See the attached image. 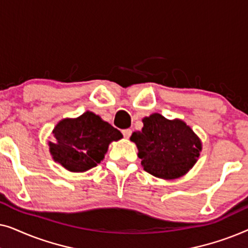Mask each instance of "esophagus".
Listing matches in <instances>:
<instances>
[{"mask_svg": "<svg viewBox=\"0 0 248 248\" xmlns=\"http://www.w3.org/2000/svg\"><path fill=\"white\" fill-rule=\"evenodd\" d=\"M122 133H123L124 138L128 139V138L131 137V134H132V130H130V128H125V130L122 131Z\"/></svg>", "mask_w": 248, "mask_h": 248, "instance_id": "34e87169", "label": "esophagus"}]
</instances>
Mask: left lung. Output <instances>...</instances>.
<instances>
[{
	"instance_id": "left-lung-1",
	"label": "left lung",
	"mask_w": 248,
	"mask_h": 248,
	"mask_svg": "<svg viewBox=\"0 0 248 248\" xmlns=\"http://www.w3.org/2000/svg\"><path fill=\"white\" fill-rule=\"evenodd\" d=\"M143 127L130 140L137 144L141 165L149 174L162 179L185 175L200 157L202 143L184 121L167 120L155 113L144 117Z\"/></svg>"
}]
</instances>
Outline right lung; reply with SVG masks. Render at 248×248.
Listing matches in <instances>:
<instances>
[{
	"label": "right lung",
	"instance_id": "right-lung-1",
	"mask_svg": "<svg viewBox=\"0 0 248 248\" xmlns=\"http://www.w3.org/2000/svg\"><path fill=\"white\" fill-rule=\"evenodd\" d=\"M49 152L56 162L67 170L82 172L96 167L103 160L110 142L123 135L93 111L77 118H64L53 130Z\"/></svg>",
	"mask_w": 248,
	"mask_h": 248
}]
</instances>
